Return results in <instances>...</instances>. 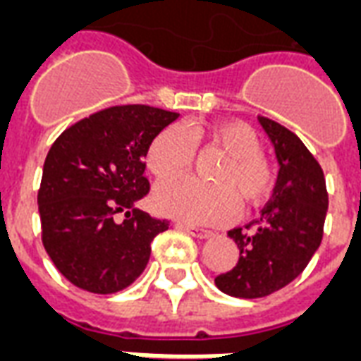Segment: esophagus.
<instances>
[{
	"instance_id": "esophagus-1",
	"label": "esophagus",
	"mask_w": 361,
	"mask_h": 361,
	"mask_svg": "<svg viewBox=\"0 0 361 361\" xmlns=\"http://www.w3.org/2000/svg\"><path fill=\"white\" fill-rule=\"evenodd\" d=\"M176 227H178V229L187 231V233H189V235L197 236V238H210V236L214 235V233H212V231H208V229H200V227H195V225L176 224Z\"/></svg>"
}]
</instances>
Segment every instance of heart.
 Instances as JSON below:
<instances>
[{"label":"heart","mask_w":361,"mask_h":361,"mask_svg":"<svg viewBox=\"0 0 361 361\" xmlns=\"http://www.w3.org/2000/svg\"><path fill=\"white\" fill-rule=\"evenodd\" d=\"M224 153L212 172V181L202 183L192 178L162 181L153 192V208L162 216L185 224H227L238 214V202L247 210L259 208L272 197L274 170L263 153L259 134L244 121H216L204 130L169 126L151 140L145 164L157 178L183 174L195 161V142Z\"/></svg>","instance_id":"heart-1"}]
</instances>
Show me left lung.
I'll return each mask as SVG.
<instances>
[{"label": "left lung", "mask_w": 361, "mask_h": 361, "mask_svg": "<svg viewBox=\"0 0 361 361\" xmlns=\"http://www.w3.org/2000/svg\"><path fill=\"white\" fill-rule=\"evenodd\" d=\"M259 123L276 151L279 180L261 217L246 231H229L240 257L216 279L224 293L242 299L271 295L305 271L320 246L329 204L324 170L307 145L276 121L259 115Z\"/></svg>", "instance_id": "1"}]
</instances>
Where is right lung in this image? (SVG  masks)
Returning <instances> with one entry per match:
<instances>
[{
    "instance_id": "add662e5",
    "label": "right lung",
    "mask_w": 361,
    "mask_h": 361,
    "mask_svg": "<svg viewBox=\"0 0 361 361\" xmlns=\"http://www.w3.org/2000/svg\"><path fill=\"white\" fill-rule=\"evenodd\" d=\"M178 117L144 104L106 107L66 128L49 149L37 191L41 240L73 286L115 293L144 272L151 242L170 221L134 202L149 192L151 140Z\"/></svg>"
}]
</instances>
